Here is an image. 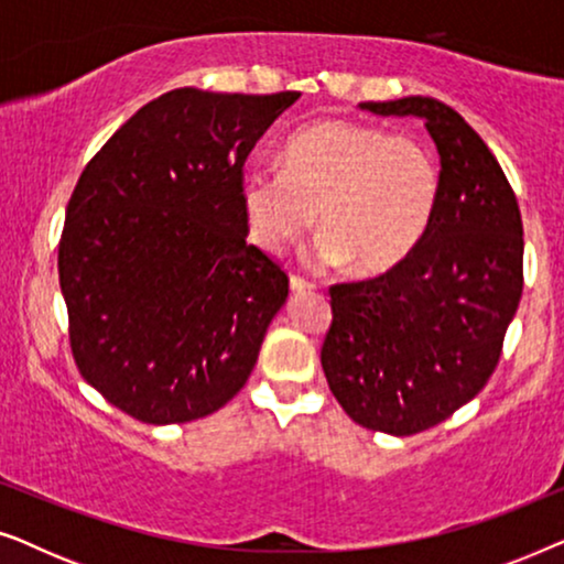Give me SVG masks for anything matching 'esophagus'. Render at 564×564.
Returning <instances> with one entry per match:
<instances>
[{
    "label": "esophagus",
    "instance_id": "34e87169",
    "mask_svg": "<svg viewBox=\"0 0 564 564\" xmlns=\"http://www.w3.org/2000/svg\"><path fill=\"white\" fill-rule=\"evenodd\" d=\"M290 290H292V295H305V292L315 290V284H313V282H307V280H303V276H295V274H292V276H290Z\"/></svg>",
    "mask_w": 564,
    "mask_h": 564
}]
</instances>
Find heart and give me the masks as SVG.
<instances>
[{
	"label": "heart",
	"mask_w": 564,
	"mask_h": 564,
	"mask_svg": "<svg viewBox=\"0 0 564 564\" xmlns=\"http://www.w3.org/2000/svg\"><path fill=\"white\" fill-rule=\"evenodd\" d=\"M436 161L408 135L351 120L313 122L284 143L282 169H249L241 199L261 249L280 253L321 213L318 261L384 274L411 257L438 199Z\"/></svg>",
	"instance_id": "1"
}]
</instances>
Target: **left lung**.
I'll list each match as a JSON object with an SVG mask.
<instances>
[{
	"label": "left lung",
	"instance_id": "left-lung-1",
	"mask_svg": "<svg viewBox=\"0 0 564 564\" xmlns=\"http://www.w3.org/2000/svg\"><path fill=\"white\" fill-rule=\"evenodd\" d=\"M359 107L426 122L442 187L403 264L330 288L321 365L351 421L411 436L449 419L496 372L523 290V226L503 169L449 105L403 97Z\"/></svg>",
	"mask_w": 564,
	"mask_h": 564
}]
</instances>
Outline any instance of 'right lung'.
I'll use <instances>...</instances> for the list:
<instances>
[{"label":"right lung","instance_id":"1","mask_svg":"<svg viewBox=\"0 0 564 564\" xmlns=\"http://www.w3.org/2000/svg\"><path fill=\"white\" fill-rule=\"evenodd\" d=\"M297 97L172 89L76 182L58 243L68 341L135 421L205 419L249 380L290 280L246 243L243 161Z\"/></svg>","mask_w":564,"mask_h":564}]
</instances>
